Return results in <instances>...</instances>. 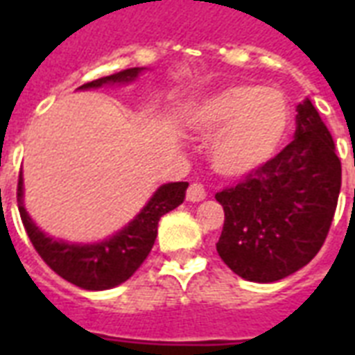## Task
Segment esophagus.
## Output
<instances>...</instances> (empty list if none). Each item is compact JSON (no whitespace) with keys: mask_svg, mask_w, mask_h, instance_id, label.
<instances>
[{"mask_svg":"<svg viewBox=\"0 0 355 355\" xmlns=\"http://www.w3.org/2000/svg\"><path fill=\"white\" fill-rule=\"evenodd\" d=\"M186 199L189 200V202H200V200L206 199V189L205 186L200 182H193L191 186L188 188V191H186Z\"/></svg>","mask_w":355,"mask_h":355,"instance_id":"esophagus-1","label":"esophagus"}]
</instances>
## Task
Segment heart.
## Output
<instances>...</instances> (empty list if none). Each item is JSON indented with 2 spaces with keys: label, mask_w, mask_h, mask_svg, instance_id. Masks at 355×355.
Returning a JSON list of instances; mask_svg holds the SVG:
<instances>
[{
  "label": "heart",
  "mask_w": 355,
  "mask_h": 355,
  "mask_svg": "<svg viewBox=\"0 0 355 355\" xmlns=\"http://www.w3.org/2000/svg\"><path fill=\"white\" fill-rule=\"evenodd\" d=\"M188 127L210 145L211 166L241 178L272 160L289 128V105L280 90L237 83L214 92L188 114Z\"/></svg>",
  "instance_id": "heart-1"
}]
</instances>
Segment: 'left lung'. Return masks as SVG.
<instances>
[{"mask_svg":"<svg viewBox=\"0 0 355 355\" xmlns=\"http://www.w3.org/2000/svg\"><path fill=\"white\" fill-rule=\"evenodd\" d=\"M295 139L261 169L216 195L225 210L217 252L248 282L270 284L308 265L324 243L341 189V160L309 99Z\"/></svg>","mask_w":355,"mask_h":355,"instance_id":"obj_1","label":"left lung"}]
</instances>
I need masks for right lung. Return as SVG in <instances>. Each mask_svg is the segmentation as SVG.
Returning a JSON list of instances; mask_svg holds the SVG:
<instances>
[{"mask_svg": "<svg viewBox=\"0 0 355 355\" xmlns=\"http://www.w3.org/2000/svg\"><path fill=\"white\" fill-rule=\"evenodd\" d=\"M145 68H128L119 73L101 77L77 90L101 88L105 85H128L138 79ZM188 182L162 184L147 205L139 210L132 221L107 239L96 243H71L55 239L36 227V223L25 210L24 177L18 180V210L25 232L42 259L58 276L86 291H105L127 282L149 256L158 234V221L167 211L175 210L184 202Z\"/></svg>", "mask_w": 355, "mask_h": 355, "instance_id": "add662e5", "label": "right lung"}]
</instances>
